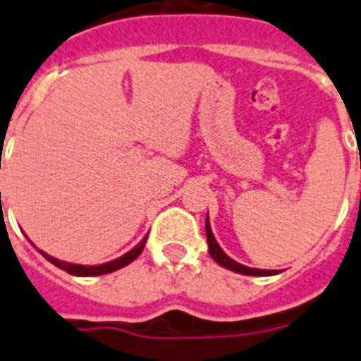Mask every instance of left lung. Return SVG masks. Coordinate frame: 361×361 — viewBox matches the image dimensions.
I'll list each match as a JSON object with an SVG mask.
<instances>
[{
    "instance_id": "1",
    "label": "left lung",
    "mask_w": 361,
    "mask_h": 361,
    "mask_svg": "<svg viewBox=\"0 0 361 361\" xmlns=\"http://www.w3.org/2000/svg\"><path fill=\"white\" fill-rule=\"evenodd\" d=\"M206 235H207V247H209L211 257H213V259H215L221 267H226V269H230V271L233 272H239V274H248V276H269V274H274L272 271L250 269V267L241 265V263L233 262L231 257H228L226 254H224V250L219 247V243L215 241V235H213V231H211V226H209V219H206Z\"/></svg>"
}]
</instances>
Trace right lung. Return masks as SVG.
I'll return each mask as SVG.
<instances>
[{
    "label": "right lung",
    "instance_id": "obj_1",
    "mask_svg": "<svg viewBox=\"0 0 361 361\" xmlns=\"http://www.w3.org/2000/svg\"><path fill=\"white\" fill-rule=\"evenodd\" d=\"M146 239H148V235H146L145 239H142V241H140L139 245L133 248V250H130L128 254H124L122 257H118V259H114V262H109V263H104V265H96V267H85V265H74V263L59 262V259H55V257L48 256V254H44L42 250H40V254H42V256L46 257L48 262H51L55 267H59V269L66 271L68 274H74V276H99V274H107V272L118 271V269H122V267L130 265L133 259H137L140 252H142V248H145Z\"/></svg>",
    "mask_w": 361,
    "mask_h": 361
}]
</instances>
